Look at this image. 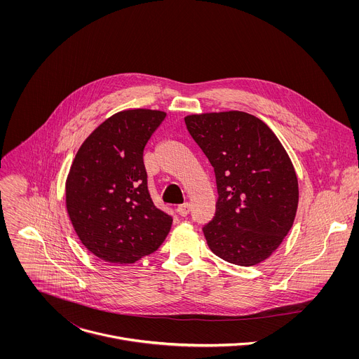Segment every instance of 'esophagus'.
Returning a JSON list of instances; mask_svg holds the SVG:
<instances>
[{
  "label": "esophagus",
  "mask_w": 359,
  "mask_h": 359,
  "mask_svg": "<svg viewBox=\"0 0 359 359\" xmlns=\"http://www.w3.org/2000/svg\"><path fill=\"white\" fill-rule=\"evenodd\" d=\"M189 211H191V203L187 202V203H182V205H178V212H180L182 217L188 215Z\"/></svg>",
  "instance_id": "34e87169"
}]
</instances>
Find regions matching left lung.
Listing matches in <instances>:
<instances>
[{
  "label": "left lung",
  "instance_id": "8db88e82",
  "mask_svg": "<svg viewBox=\"0 0 359 359\" xmlns=\"http://www.w3.org/2000/svg\"><path fill=\"white\" fill-rule=\"evenodd\" d=\"M185 124L214 167L218 201L203 226L215 256L252 266L271 256L293 226L299 181L272 130L256 116L229 110L189 114Z\"/></svg>",
  "mask_w": 359,
  "mask_h": 359
}]
</instances>
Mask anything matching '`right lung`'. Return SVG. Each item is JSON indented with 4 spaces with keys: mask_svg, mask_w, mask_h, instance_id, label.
I'll return each instance as SVG.
<instances>
[{
    "mask_svg": "<svg viewBox=\"0 0 359 359\" xmlns=\"http://www.w3.org/2000/svg\"><path fill=\"white\" fill-rule=\"evenodd\" d=\"M165 111L128 109L83 142L66 180V208L81 243L103 261L133 264L156 252L172 217L154 205L144 148Z\"/></svg>",
    "mask_w": 359,
    "mask_h": 359,
    "instance_id": "obj_1",
    "label": "right lung"
}]
</instances>
